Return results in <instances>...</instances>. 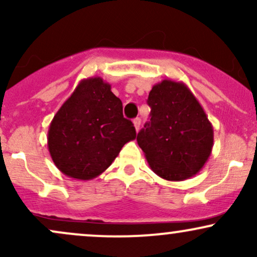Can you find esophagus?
Wrapping results in <instances>:
<instances>
[{"label":"esophagus","mask_w":257,"mask_h":257,"mask_svg":"<svg viewBox=\"0 0 257 257\" xmlns=\"http://www.w3.org/2000/svg\"><path fill=\"white\" fill-rule=\"evenodd\" d=\"M133 123H134V126H135V131H139L140 129V124H141V119L140 118H135L133 120Z\"/></svg>","instance_id":"esophagus-1"}]
</instances>
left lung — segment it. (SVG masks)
I'll return each instance as SVG.
<instances>
[{"label":"left lung","instance_id":"left-lung-1","mask_svg":"<svg viewBox=\"0 0 257 257\" xmlns=\"http://www.w3.org/2000/svg\"><path fill=\"white\" fill-rule=\"evenodd\" d=\"M151 119L138 134L149 166L159 178L182 181L204 167L214 145V129L202 105L184 82L163 79L152 87Z\"/></svg>","mask_w":257,"mask_h":257}]
</instances>
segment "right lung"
Listing matches in <instances>:
<instances>
[{"label": "right lung", "instance_id": "obj_1", "mask_svg": "<svg viewBox=\"0 0 257 257\" xmlns=\"http://www.w3.org/2000/svg\"><path fill=\"white\" fill-rule=\"evenodd\" d=\"M137 138L122 101L101 77L84 78L61 105L48 129V150L64 175L91 180L104 173L122 147Z\"/></svg>", "mask_w": 257, "mask_h": 257}]
</instances>
